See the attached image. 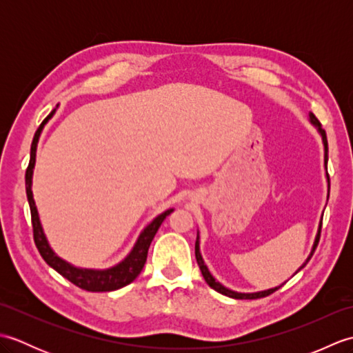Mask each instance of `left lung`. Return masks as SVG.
<instances>
[{
    "label": "left lung",
    "instance_id": "obj_1",
    "mask_svg": "<svg viewBox=\"0 0 353 353\" xmlns=\"http://www.w3.org/2000/svg\"><path fill=\"white\" fill-rule=\"evenodd\" d=\"M310 118H311V121L319 127V132L321 133V138H323V144H325V163H326V167H327V138H326V132H325L323 129H321V127H320V123H319V119H317L316 117H314V115L311 114V115H310ZM327 181H329V174H327ZM320 234H321V223H320V226H319V232H317L316 241H314L311 254L308 256V259H306L305 264H303L301 268H299V270H302L306 264H308V261L312 258V254H314V252H316L317 245H319V241H320ZM196 259H197V264H199V267H200V272H201V274H203L205 281H206V283L209 285V287H211L212 290H215L216 292H220V294H224V296L232 297V299H247V301H253V299H261V297L270 296V294H272V292L277 291V290H279V288L282 287V285H281V287H277V288H272V290H267V291H262V292H253V294H241V292L230 291V290H228L226 287H223V285L216 282V281L214 279V277H212V274L209 273V270H208V267L205 265L203 259H201L200 247H199V236H197V241H196Z\"/></svg>",
    "mask_w": 353,
    "mask_h": 353
}]
</instances>
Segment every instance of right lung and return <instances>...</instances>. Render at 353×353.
I'll use <instances>...</instances> for the list:
<instances>
[{
	"mask_svg": "<svg viewBox=\"0 0 353 353\" xmlns=\"http://www.w3.org/2000/svg\"><path fill=\"white\" fill-rule=\"evenodd\" d=\"M52 114H54V110H51V114L43 119L42 124L39 125V129H37L34 133L32 148H30V162H28V167L26 171V192H27V199H28V205H30V212H32L34 244L37 247V250H39L41 256L43 258V261L47 262L50 267L54 268L59 274H62L65 279H68L70 282L76 285V287L85 290V291H92V292L119 290L137 279L138 274L141 273V270L144 268V264L147 261L148 247H150V244H152L157 229L161 228L162 221L172 212V209H168V211H165L159 216H156V219L150 223L148 226L144 229V232L139 235L138 241H137V244H134L133 250L130 252L129 256H127L123 262H119L118 265L112 267L109 270H103V272H97V270H81V268H76V267L70 265L68 262L62 261L61 258H57L54 252L50 249L47 239H45V235H43L41 223H39V216H37V211L34 206L33 194H32V174H33L34 157H36V144H37V139H39V134L42 132V127L51 118Z\"/></svg>",
	"mask_w": 353,
	"mask_h": 353,
	"instance_id": "add662e5",
	"label": "right lung"
}]
</instances>
